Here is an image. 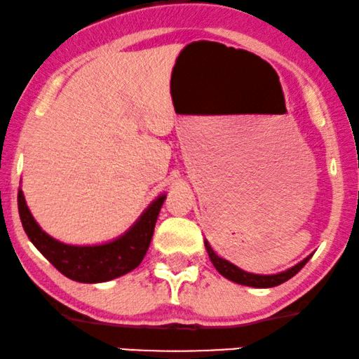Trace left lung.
I'll return each instance as SVG.
<instances>
[{
	"label": "left lung",
	"mask_w": 359,
	"mask_h": 359,
	"mask_svg": "<svg viewBox=\"0 0 359 359\" xmlns=\"http://www.w3.org/2000/svg\"><path fill=\"white\" fill-rule=\"evenodd\" d=\"M205 248L208 252V257H210V260L213 263V266H215L220 275H224L225 278H229L230 281H235V283L247 285V287H253V288H271V287H276V285L285 283V281L297 275L298 271L306 265V262L310 260V257H308L303 262L298 263V265H294L293 269L281 271V273H276V275H255V273H247V271L240 270L238 266H235L233 263L226 262L219 255H215V252L212 250V247L208 245L207 240H205Z\"/></svg>",
	"instance_id": "left-lung-1"
}]
</instances>
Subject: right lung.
I'll return each instance as SVG.
<instances>
[{
  "mask_svg": "<svg viewBox=\"0 0 359 359\" xmlns=\"http://www.w3.org/2000/svg\"><path fill=\"white\" fill-rule=\"evenodd\" d=\"M164 201L165 195H162L151 203L133 229L114 242L94 247H74L44 233L31 215L22 190H18V210L28 238L62 275L81 283H102L137 269L151 245L154 226Z\"/></svg>",
  "mask_w": 359,
  "mask_h": 359,
  "instance_id": "add662e5",
  "label": "right lung"
}]
</instances>
